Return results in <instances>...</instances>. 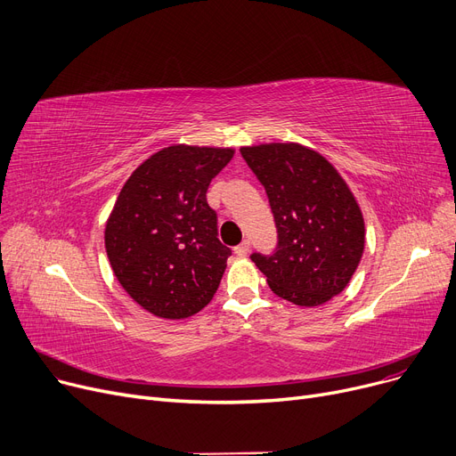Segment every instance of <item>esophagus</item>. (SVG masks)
<instances>
[{
    "instance_id": "obj_1",
    "label": "esophagus",
    "mask_w": 456,
    "mask_h": 456,
    "mask_svg": "<svg viewBox=\"0 0 456 456\" xmlns=\"http://www.w3.org/2000/svg\"><path fill=\"white\" fill-rule=\"evenodd\" d=\"M248 253H249V242L248 240H244L240 246L234 248L236 256H248Z\"/></svg>"
}]
</instances>
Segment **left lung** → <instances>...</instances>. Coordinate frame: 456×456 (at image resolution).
<instances>
[{"label":"left lung","mask_w":456,"mask_h":456,"mask_svg":"<svg viewBox=\"0 0 456 456\" xmlns=\"http://www.w3.org/2000/svg\"><path fill=\"white\" fill-rule=\"evenodd\" d=\"M265 184L279 246L251 255L275 296L320 306L344 292L362 258L366 227L351 188L322 153L297 142L240 148Z\"/></svg>","instance_id":"1"}]
</instances>
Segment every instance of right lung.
Here are the masks:
<instances>
[{
	"mask_svg": "<svg viewBox=\"0 0 456 456\" xmlns=\"http://www.w3.org/2000/svg\"><path fill=\"white\" fill-rule=\"evenodd\" d=\"M232 148L174 143L143 160L109 214L105 249L122 289L164 320L194 316L218 290L231 249L207 188Z\"/></svg>",
	"mask_w": 456,
	"mask_h": 456,
	"instance_id": "1",
	"label": "right lung"
}]
</instances>
